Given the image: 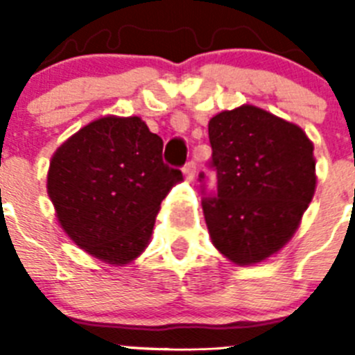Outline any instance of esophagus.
<instances>
[{
    "label": "esophagus",
    "instance_id": "obj_1",
    "mask_svg": "<svg viewBox=\"0 0 355 355\" xmlns=\"http://www.w3.org/2000/svg\"><path fill=\"white\" fill-rule=\"evenodd\" d=\"M195 168H197V167H195V162H188V164L183 167V172H184V175H187L188 180H193Z\"/></svg>",
    "mask_w": 355,
    "mask_h": 355
}]
</instances>
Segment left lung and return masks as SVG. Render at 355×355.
<instances>
[{
	"mask_svg": "<svg viewBox=\"0 0 355 355\" xmlns=\"http://www.w3.org/2000/svg\"><path fill=\"white\" fill-rule=\"evenodd\" d=\"M209 142L218 175L216 195L202 200L211 243L234 264H259L291 241L313 199V142L248 103L213 116Z\"/></svg>",
	"mask_w": 355,
	"mask_h": 355,
	"instance_id": "obj_1",
	"label": "left lung"
}]
</instances>
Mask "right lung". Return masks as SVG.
<instances>
[{
  "label": "right lung",
  "instance_id": "right-lung-1",
  "mask_svg": "<svg viewBox=\"0 0 355 355\" xmlns=\"http://www.w3.org/2000/svg\"><path fill=\"white\" fill-rule=\"evenodd\" d=\"M164 141L137 116H103L52 155L47 193L61 229L110 266L137 259L181 172L162 160Z\"/></svg>",
  "mask_w": 355,
  "mask_h": 355
}]
</instances>
